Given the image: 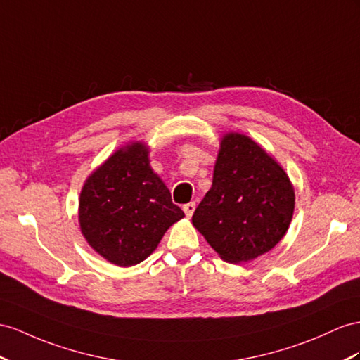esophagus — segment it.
Returning a JSON list of instances; mask_svg holds the SVG:
<instances>
[{"label": "esophagus", "instance_id": "obj_1", "mask_svg": "<svg viewBox=\"0 0 360 360\" xmlns=\"http://www.w3.org/2000/svg\"><path fill=\"white\" fill-rule=\"evenodd\" d=\"M182 208H184V213H186V216L191 217L193 213H195V210H196V204H195V202H188V204H186Z\"/></svg>", "mask_w": 360, "mask_h": 360}]
</instances>
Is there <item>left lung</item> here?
I'll use <instances>...</instances> for the list:
<instances>
[{"label":"left lung","instance_id":"8db88e82","mask_svg":"<svg viewBox=\"0 0 360 360\" xmlns=\"http://www.w3.org/2000/svg\"><path fill=\"white\" fill-rule=\"evenodd\" d=\"M295 208L288 174L250 136L226 134L193 225L229 263L251 262L284 237Z\"/></svg>","mask_w":360,"mask_h":360}]
</instances>
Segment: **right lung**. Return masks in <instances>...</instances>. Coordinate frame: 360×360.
I'll use <instances>...</instances> for the list:
<instances>
[{
  "label": "right lung",
  "mask_w": 360,
  "mask_h": 360,
  "mask_svg": "<svg viewBox=\"0 0 360 360\" xmlns=\"http://www.w3.org/2000/svg\"><path fill=\"white\" fill-rule=\"evenodd\" d=\"M147 153L141 143L117 150L80 193L82 233L92 250L123 268L147 259L164 233L184 217Z\"/></svg>",
  "instance_id": "add662e5"
}]
</instances>
